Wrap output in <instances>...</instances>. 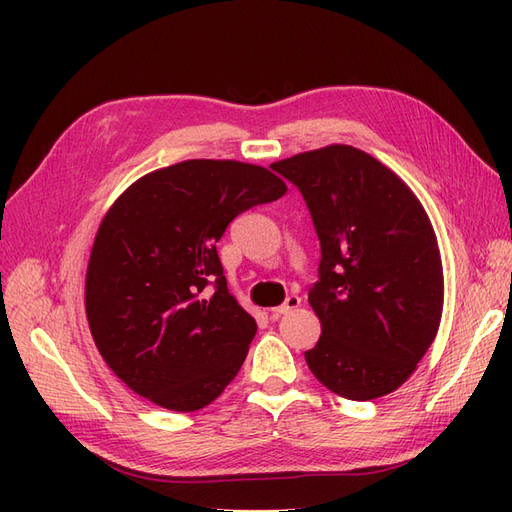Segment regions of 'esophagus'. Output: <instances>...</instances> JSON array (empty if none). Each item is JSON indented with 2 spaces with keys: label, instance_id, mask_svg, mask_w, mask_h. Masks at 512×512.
<instances>
[{
  "label": "esophagus",
  "instance_id": "34e87169",
  "mask_svg": "<svg viewBox=\"0 0 512 512\" xmlns=\"http://www.w3.org/2000/svg\"><path fill=\"white\" fill-rule=\"evenodd\" d=\"M299 305H301V297H297V294H290V297L280 307H273L271 309V314L273 316H284V314L294 312V309H297Z\"/></svg>",
  "mask_w": 512,
  "mask_h": 512
}]
</instances>
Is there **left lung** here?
I'll use <instances>...</instances> for the list:
<instances>
[{
	"label": "left lung",
	"instance_id": "1",
	"mask_svg": "<svg viewBox=\"0 0 512 512\" xmlns=\"http://www.w3.org/2000/svg\"><path fill=\"white\" fill-rule=\"evenodd\" d=\"M305 198L320 239L309 288L322 335L305 352L329 391L376 399L404 384L436 339L444 275L423 205L391 168L350 145L271 164Z\"/></svg>",
	"mask_w": 512,
	"mask_h": 512
}]
</instances>
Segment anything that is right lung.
Segmentation results:
<instances>
[{
    "label": "right lung",
    "instance_id": "right-lung-1",
    "mask_svg": "<svg viewBox=\"0 0 512 512\" xmlns=\"http://www.w3.org/2000/svg\"><path fill=\"white\" fill-rule=\"evenodd\" d=\"M286 183L235 160H185L134 181L91 247L85 309L106 365L166 410L209 406L239 374L256 320L232 297L215 250L239 213Z\"/></svg>",
    "mask_w": 512,
    "mask_h": 512
}]
</instances>
